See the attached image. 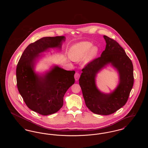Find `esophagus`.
I'll return each instance as SVG.
<instances>
[{
    "label": "esophagus",
    "instance_id": "1",
    "mask_svg": "<svg viewBox=\"0 0 148 148\" xmlns=\"http://www.w3.org/2000/svg\"><path fill=\"white\" fill-rule=\"evenodd\" d=\"M74 77H75V80L77 81V80H79V77H80V74H79V73H77V72L75 73V75H74Z\"/></svg>",
    "mask_w": 148,
    "mask_h": 148
}]
</instances>
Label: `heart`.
Instances as JSON below:
<instances>
[{
    "label": "heart",
    "instance_id": "obj_1",
    "mask_svg": "<svg viewBox=\"0 0 148 148\" xmlns=\"http://www.w3.org/2000/svg\"><path fill=\"white\" fill-rule=\"evenodd\" d=\"M98 48L89 42H78L71 47L69 56L71 60L77 61L83 58V62L88 64L92 62L98 53Z\"/></svg>",
    "mask_w": 148,
    "mask_h": 148
}]
</instances>
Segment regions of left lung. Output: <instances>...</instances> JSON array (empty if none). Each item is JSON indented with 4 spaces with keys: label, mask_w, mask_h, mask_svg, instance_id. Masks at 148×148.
Returning <instances> with one entry per match:
<instances>
[{
    "label": "left lung",
    "mask_w": 148,
    "mask_h": 148,
    "mask_svg": "<svg viewBox=\"0 0 148 148\" xmlns=\"http://www.w3.org/2000/svg\"><path fill=\"white\" fill-rule=\"evenodd\" d=\"M106 49L101 56L82 69L79 78L85 103L92 113L107 115L115 113L124 106L134 84L133 65L124 49L115 40L104 35ZM109 64L118 72L119 82L110 93L101 92L96 84L97 74Z\"/></svg>",
    "instance_id": "left-lung-1"
}]
</instances>
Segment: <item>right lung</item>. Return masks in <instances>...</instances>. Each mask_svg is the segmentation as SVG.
Listing matches in <instances>:
<instances>
[{
	"label": "right lung",
	"mask_w": 148,
	"mask_h": 148,
	"mask_svg": "<svg viewBox=\"0 0 148 148\" xmlns=\"http://www.w3.org/2000/svg\"><path fill=\"white\" fill-rule=\"evenodd\" d=\"M65 37H43L29 44L23 53L16 70L17 87L30 109L42 115L56 113L63 106L65 92L75 83V71L53 66L43 74L35 71L41 54L51 49H62Z\"/></svg>",
	"instance_id": "obj_1"
}]
</instances>
